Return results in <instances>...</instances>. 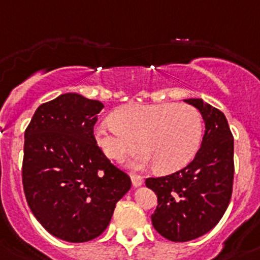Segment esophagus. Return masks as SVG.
Instances as JSON below:
<instances>
[{"label":"esophagus","instance_id":"obj_1","mask_svg":"<svg viewBox=\"0 0 260 260\" xmlns=\"http://www.w3.org/2000/svg\"><path fill=\"white\" fill-rule=\"evenodd\" d=\"M132 182H133V186H134V187H138V186H141V184H142L143 179L141 175H138V174H133Z\"/></svg>","mask_w":260,"mask_h":260}]
</instances>
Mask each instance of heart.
<instances>
[{"mask_svg":"<svg viewBox=\"0 0 260 260\" xmlns=\"http://www.w3.org/2000/svg\"><path fill=\"white\" fill-rule=\"evenodd\" d=\"M202 132V118L191 105L132 104L96 127V141L109 158L117 160L134 153L139 141L143 151L135 165L154 164L160 173H171L194 158Z\"/></svg>","mask_w":260,"mask_h":260,"instance_id":"1","label":"heart"}]
</instances>
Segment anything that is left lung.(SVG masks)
Here are the masks:
<instances>
[{"mask_svg":"<svg viewBox=\"0 0 260 260\" xmlns=\"http://www.w3.org/2000/svg\"><path fill=\"white\" fill-rule=\"evenodd\" d=\"M201 111L205 121L201 149L182 170L147 178L158 206L153 226L171 242H188L218 224L230 203L234 182V138L222 111L199 98L184 100Z\"/></svg>","mask_w":260,"mask_h":260,"instance_id":"left-lung-1","label":"left lung"}]
</instances>
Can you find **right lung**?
<instances>
[{
	"mask_svg": "<svg viewBox=\"0 0 260 260\" xmlns=\"http://www.w3.org/2000/svg\"><path fill=\"white\" fill-rule=\"evenodd\" d=\"M104 105L76 93L42 104L25 130L22 184L30 210L51 235L72 243L100 237L132 187L96 145Z\"/></svg>",
	"mask_w": 260,
	"mask_h": 260,
	"instance_id": "right-lung-1",
	"label": "right lung"
}]
</instances>
